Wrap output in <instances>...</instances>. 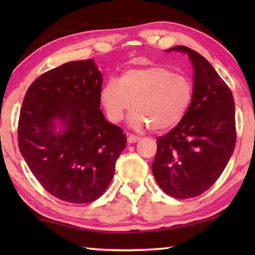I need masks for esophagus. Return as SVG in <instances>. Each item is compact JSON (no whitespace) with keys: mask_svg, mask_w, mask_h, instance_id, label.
Instances as JSON below:
<instances>
[{"mask_svg":"<svg viewBox=\"0 0 255 255\" xmlns=\"http://www.w3.org/2000/svg\"><path fill=\"white\" fill-rule=\"evenodd\" d=\"M140 139V137H138V136H136V135H128V138H127V140H128V143H136V141H138Z\"/></svg>","mask_w":255,"mask_h":255,"instance_id":"1","label":"esophagus"}]
</instances>
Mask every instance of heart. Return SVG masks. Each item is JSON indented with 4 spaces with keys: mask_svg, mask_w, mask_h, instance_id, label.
Here are the masks:
<instances>
[{
    "mask_svg": "<svg viewBox=\"0 0 255 255\" xmlns=\"http://www.w3.org/2000/svg\"><path fill=\"white\" fill-rule=\"evenodd\" d=\"M192 99V81L165 66L129 70L119 81H108L101 91L102 105L112 123L122 122L132 101L133 111L129 117L131 126H149L155 131L167 130L180 124Z\"/></svg>",
    "mask_w": 255,
    "mask_h": 255,
    "instance_id": "heart-1",
    "label": "heart"
}]
</instances>
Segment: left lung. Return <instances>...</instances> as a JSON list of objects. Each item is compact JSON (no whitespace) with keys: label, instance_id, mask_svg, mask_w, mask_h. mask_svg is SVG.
<instances>
[{"label":"left lung","instance_id":"1","mask_svg":"<svg viewBox=\"0 0 255 255\" xmlns=\"http://www.w3.org/2000/svg\"><path fill=\"white\" fill-rule=\"evenodd\" d=\"M188 54L193 66V99L181 123L156 138L152 171L166 195L176 199L200 196L223 173L236 143L235 103L227 84L197 51L175 46L166 51Z\"/></svg>","mask_w":255,"mask_h":255}]
</instances>
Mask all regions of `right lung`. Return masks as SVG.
I'll list each match as a JSON object with an SVG mask.
<instances>
[{"instance_id": "right-lung-1", "label": "right lung", "mask_w": 255, "mask_h": 255, "mask_svg": "<svg viewBox=\"0 0 255 255\" xmlns=\"http://www.w3.org/2000/svg\"><path fill=\"white\" fill-rule=\"evenodd\" d=\"M102 81L93 59L75 60L40 75L23 99L20 152L42 187L63 201L100 198L126 147L123 129L100 110Z\"/></svg>"}]
</instances>
